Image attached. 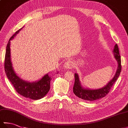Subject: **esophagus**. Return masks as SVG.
I'll return each instance as SVG.
<instances>
[{"mask_svg":"<svg viewBox=\"0 0 128 128\" xmlns=\"http://www.w3.org/2000/svg\"><path fill=\"white\" fill-rule=\"evenodd\" d=\"M73 66H73V62L70 60H68L64 64V67L66 69H72Z\"/></svg>","mask_w":128,"mask_h":128,"instance_id":"1","label":"esophagus"}]
</instances>
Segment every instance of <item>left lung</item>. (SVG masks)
<instances>
[{
	"mask_svg": "<svg viewBox=\"0 0 128 128\" xmlns=\"http://www.w3.org/2000/svg\"><path fill=\"white\" fill-rule=\"evenodd\" d=\"M113 53L114 54V56L118 62V68L112 79L103 88L98 89L92 90L83 88L81 85L78 74L77 73H75V83L74 87H73V92L76 96L82 100L92 101V100L102 98L108 94L113 85L118 79L119 76L120 74L122 68L120 56L119 54L118 45L116 44L114 46Z\"/></svg>",
	"mask_w": 128,
	"mask_h": 128,
	"instance_id": "obj_1",
	"label": "left lung"
}]
</instances>
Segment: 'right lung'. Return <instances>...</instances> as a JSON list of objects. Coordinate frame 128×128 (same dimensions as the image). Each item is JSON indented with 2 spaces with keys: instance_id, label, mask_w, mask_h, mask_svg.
<instances>
[{
  "instance_id": "obj_1",
  "label": "right lung",
  "mask_w": 128,
  "mask_h": 128,
  "mask_svg": "<svg viewBox=\"0 0 128 128\" xmlns=\"http://www.w3.org/2000/svg\"><path fill=\"white\" fill-rule=\"evenodd\" d=\"M21 30V28L18 30L11 37L7 44L4 62L5 72L8 78L12 84L18 94L31 100H40L44 97L50 91V82L52 78L48 73L43 76L40 80L30 82L22 80L15 72L11 61L10 40L14 38V37Z\"/></svg>"
}]
</instances>
